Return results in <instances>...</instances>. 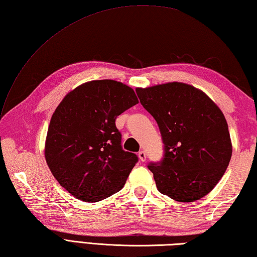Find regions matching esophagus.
<instances>
[{"instance_id":"1","label":"esophagus","mask_w":257,"mask_h":257,"mask_svg":"<svg viewBox=\"0 0 257 257\" xmlns=\"http://www.w3.org/2000/svg\"><path fill=\"white\" fill-rule=\"evenodd\" d=\"M138 157H139V159L143 161V162H145L146 161V159H147V155H146V152L145 151H139L138 152Z\"/></svg>"}]
</instances>
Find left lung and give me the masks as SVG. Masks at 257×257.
I'll return each mask as SVG.
<instances>
[{"label":"left lung","mask_w":257,"mask_h":257,"mask_svg":"<svg viewBox=\"0 0 257 257\" xmlns=\"http://www.w3.org/2000/svg\"><path fill=\"white\" fill-rule=\"evenodd\" d=\"M136 91L165 145L162 160L148 166L157 189L178 202L202 199L220 181L232 157L224 114L203 91L184 83Z\"/></svg>","instance_id":"8db88e82"}]
</instances>
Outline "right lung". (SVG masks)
<instances>
[{"label": "right lung", "mask_w": 257, "mask_h": 257, "mask_svg": "<svg viewBox=\"0 0 257 257\" xmlns=\"http://www.w3.org/2000/svg\"><path fill=\"white\" fill-rule=\"evenodd\" d=\"M136 103L133 88L102 79L76 87L55 109L45 159L58 183L75 198L98 202L123 188L138 157L122 150L114 121Z\"/></svg>", "instance_id": "right-lung-1"}]
</instances>
